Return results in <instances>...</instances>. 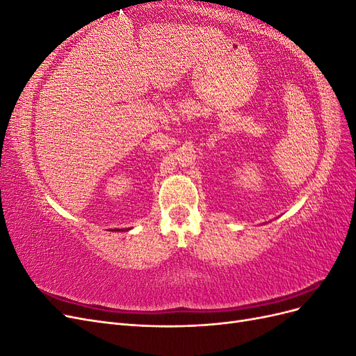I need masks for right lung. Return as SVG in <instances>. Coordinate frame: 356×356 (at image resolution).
Returning a JSON list of instances; mask_svg holds the SVG:
<instances>
[{
  "mask_svg": "<svg viewBox=\"0 0 356 356\" xmlns=\"http://www.w3.org/2000/svg\"><path fill=\"white\" fill-rule=\"evenodd\" d=\"M123 230H124V229H123Z\"/></svg>",
  "mask_w": 356,
  "mask_h": 356,
  "instance_id": "obj_1",
  "label": "right lung"
}]
</instances>
